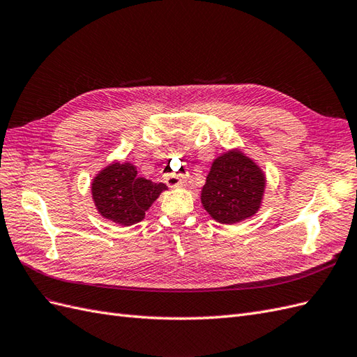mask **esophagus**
<instances>
[{"instance_id":"1","label":"esophagus","mask_w":357,"mask_h":357,"mask_svg":"<svg viewBox=\"0 0 357 357\" xmlns=\"http://www.w3.org/2000/svg\"><path fill=\"white\" fill-rule=\"evenodd\" d=\"M165 181L169 187H178L182 184V179L178 175H166Z\"/></svg>"}]
</instances>
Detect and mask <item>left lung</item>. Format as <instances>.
Returning <instances> with one entry per match:
<instances>
[{"label": "left lung", "mask_w": 357, "mask_h": 357, "mask_svg": "<svg viewBox=\"0 0 357 357\" xmlns=\"http://www.w3.org/2000/svg\"><path fill=\"white\" fill-rule=\"evenodd\" d=\"M263 190L261 170L242 152L230 151L213 161L202 203L213 220L233 224L257 212Z\"/></svg>", "instance_id": "8db88e82"}]
</instances>
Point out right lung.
Masks as SVG:
<instances>
[{
  "instance_id": "add662e5",
  "label": "right lung",
  "mask_w": 357,
  "mask_h": 357,
  "mask_svg": "<svg viewBox=\"0 0 357 357\" xmlns=\"http://www.w3.org/2000/svg\"><path fill=\"white\" fill-rule=\"evenodd\" d=\"M167 187L161 182L137 176L130 162L110 165L93 182V199L98 212L107 220L131 226L145 218V212Z\"/></svg>"
}]
</instances>
